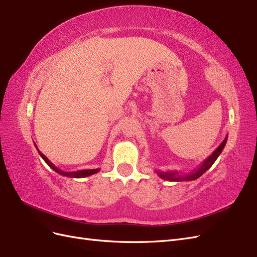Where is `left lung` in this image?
Returning <instances> with one entry per match:
<instances>
[{
  "instance_id": "1",
  "label": "left lung",
  "mask_w": 257,
  "mask_h": 257,
  "mask_svg": "<svg viewBox=\"0 0 257 257\" xmlns=\"http://www.w3.org/2000/svg\"><path fill=\"white\" fill-rule=\"evenodd\" d=\"M226 142H227V136L224 138V141L212 152V154L209 155V157L199 165V167H197L195 170H194V172H192L190 174H179L178 172H163V170H155V173H157V175L160 178L164 179V180H167V181L179 182V181L195 180V179L199 178L201 175L205 174L207 170L213 165V163L216 161L217 158H219V155L221 154L222 150L224 149L225 145H226Z\"/></svg>"
}]
</instances>
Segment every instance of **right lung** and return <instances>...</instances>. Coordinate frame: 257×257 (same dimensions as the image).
Listing matches in <instances>:
<instances>
[{"instance_id":"obj_1","label":"right lung","mask_w":257,"mask_h":257,"mask_svg":"<svg viewBox=\"0 0 257 257\" xmlns=\"http://www.w3.org/2000/svg\"><path fill=\"white\" fill-rule=\"evenodd\" d=\"M35 145V144H34ZM35 147H36V149H37V151H38V153H40V155L42 157V159L47 163V165L50 167V168H52L54 172L56 173H58V174H60L61 176H65V177H69V178H84V177H89V176H91V175H94V174H96V173H98L99 170H100V168H95V169H82V170H76V172H63V170H61L60 168H58L57 166H54L52 163L48 160V158H46L45 155L38 150V148H37V146L35 145Z\"/></svg>"}]
</instances>
